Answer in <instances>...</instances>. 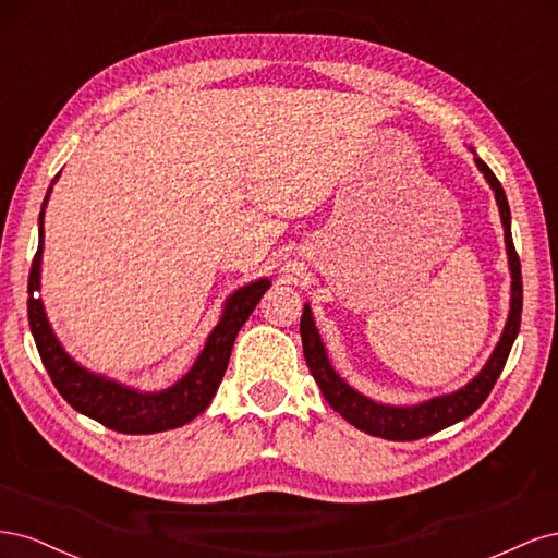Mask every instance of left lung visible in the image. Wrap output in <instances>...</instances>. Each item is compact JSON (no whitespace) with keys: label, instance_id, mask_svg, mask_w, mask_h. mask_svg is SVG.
Masks as SVG:
<instances>
[{"label":"left lung","instance_id":"1","mask_svg":"<svg viewBox=\"0 0 558 558\" xmlns=\"http://www.w3.org/2000/svg\"><path fill=\"white\" fill-rule=\"evenodd\" d=\"M472 154H475V150H472ZM475 162L480 167V172L484 174V179L488 181V185H492V191L496 193L500 221L505 228V246H508V258H510V275H512V300H510L508 324H505L500 342L496 344L492 359L486 361L482 373L475 379L468 381L463 388H459V391L437 396L418 404H410V408H396V404H381V402L369 400L367 396L359 393L356 388H351L340 375L335 373L328 361L326 347L320 342L318 330L314 326L310 305H305V310H302V318H300L302 351H305V361L312 369V377L320 388V393H324L330 408L337 414H342L351 426H356L359 430H365L369 435L384 437V440H393V442L418 440V437L433 435L437 430L468 418L488 398V393H492V388L500 377L505 361H508L510 349L517 340V332L521 326L523 286H521V263L512 244L510 205H508V197H505L500 181L492 170H488V165L477 156H475Z\"/></svg>","mask_w":558,"mask_h":558}]
</instances>
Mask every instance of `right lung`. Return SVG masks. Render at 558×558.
Listing matches in <instances>:
<instances>
[{"label":"right lung","instance_id":"add662e5","mask_svg":"<svg viewBox=\"0 0 558 558\" xmlns=\"http://www.w3.org/2000/svg\"><path fill=\"white\" fill-rule=\"evenodd\" d=\"M48 195L50 189L41 205L39 248L35 253V260H32L27 279V316L41 363L48 369V375L53 379L60 396L70 402L76 412L99 421V424L116 433L148 435L189 424V421H193L197 414L209 408L211 398L218 391V384H221L228 369L234 337H238L240 328L246 324L251 312L256 310L263 293L269 289V279L253 281L228 298L223 316L209 332L205 349H202L189 373H185L174 386L146 393L140 391V388H130L121 381L95 375L90 369L81 367L70 353L62 349L56 332L50 330L41 298L35 295L41 286L44 209Z\"/></svg>","mask_w":558,"mask_h":558}]
</instances>
